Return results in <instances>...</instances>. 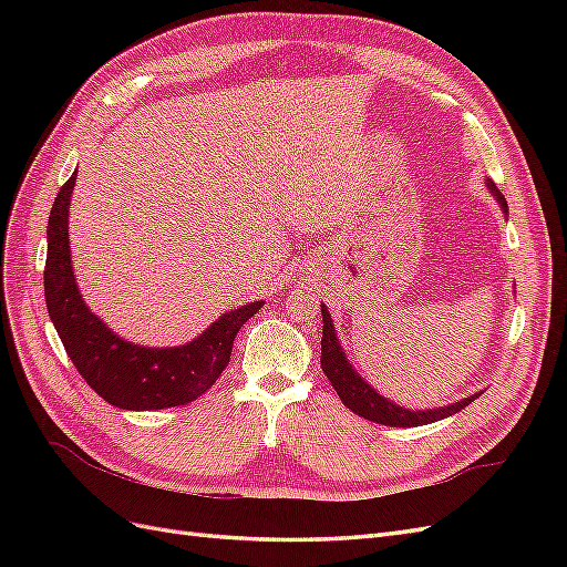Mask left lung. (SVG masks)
Listing matches in <instances>:
<instances>
[{
    "label": "left lung",
    "mask_w": 567,
    "mask_h": 567,
    "mask_svg": "<svg viewBox=\"0 0 567 567\" xmlns=\"http://www.w3.org/2000/svg\"><path fill=\"white\" fill-rule=\"evenodd\" d=\"M487 188L499 200L504 213H508L506 198L502 196L499 188L494 186V182H487ZM321 317H323V336H321V369L326 373V379L331 381L333 390L338 392L340 402L346 404L350 411H354L357 416H364L373 423H383L390 427H414V425H427L447 419L463 406H468L473 400H477L483 392H475L471 398H463L461 402L447 404L442 409H427V411H409L400 404H392L385 400L381 392H375L362 375L354 371V367L348 362L346 352H342L338 336H336V326L331 321L329 310L326 305H321Z\"/></svg>",
    "instance_id": "obj_1"
}]
</instances>
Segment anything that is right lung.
Listing matches in <instances>:
<instances>
[{"mask_svg":"<svg viewBox=\"0 0 567 567\" xmlns=\"http://www.w3.org/2000/svg\"><path fill=\"white\" fill-rule=\"evenodd\" d=\"M75 175L54 200L47 225L44 300L71 362L101 400L117 409H169L198 400L227 369L238 329L262 307L248 302L221 315L210 329L179 348H142L115 336L84 305L71 265L68 205Z\"/></svg>","mask_w":567,"mask_h":567,"instance_id":"1","label":"right lung"}]
</instances>
